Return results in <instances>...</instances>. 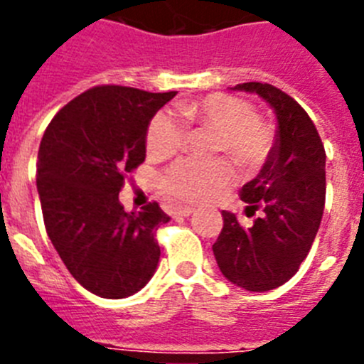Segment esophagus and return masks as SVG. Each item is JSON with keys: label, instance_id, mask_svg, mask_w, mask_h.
Instances as JSON below:
<instances>
[{"label": "esophagus", "instance_id": "esophagus-1", "mask_svg": "<svg viewBox=\"0 0 364 364\" xmlns=\"http://www.w3.org/2000/svg\"><path fill=\"white\" fill-rule=\"evenodd\" d=\"M193 213H195V210H193V208H188V205H186V208H176L175 210L176 217H189V215Z\"/></svg>", "mask_w": 364, "mask_h": 364}]
</instances>
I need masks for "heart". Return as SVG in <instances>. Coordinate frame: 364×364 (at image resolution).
Masks as SVG:
<instances>
[{"instance_id":"heart-1","label":"heart","mask_w":364,"mask_h":364,"mask_svg":"<svg viewBox=\"0 0 364 364\" xmlns=\"http://www.w3.org/2000/svg\"><path fill=\"white\" fill-rule=\"evenodd\" d=\"M178 112L188 124L215 131V151L226 153L242 169L264 166L275 149V129L257 118L255 107L242 98L215 92L180 104ZM182 138L184 129L171 112H156L147 125V154L154 160L169 159L180 149ZM230 180L231 167L224 160H180L160 176V186L176 200L205 202L226 188Z\"/></svg>"}]
</instances>
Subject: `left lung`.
Instances as JSON below:
<instances>
[{"label":"left lung","instance_id":"8db88e82","mask_svg":"<svg viewBox=\"0 0 364 364\" xmlns=\"http://www.w3.org/2000/svg\"><path fill=\"white\" fill-rule=\"evenodd\" d=\"M233 91L255 92L277 117L275 149L259 175L240 189L250 228L222 211L224 226L213 253L222 275L247 291L275 290L306 259L321 226L326 195V153L308 112L269 83L247 82Z\"/></svg>","mask_w":364,"mask_h":364}]
</instances>
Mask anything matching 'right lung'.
<instances>
[{"label":"right lung","instance_id":"1","mask_svg":"<svg viewBox=\"0 0 364 364\" xmlns=\"http://www.w3.org/2000/svg\"><path fill=\"white\" fill-rule=\"evenodd\" d=\"M176 91L100 85L56 112L38 151L45 230L76 281L104 299L140 291L159 266L154 233L169 217L151 202L124 211V178L146 160L151 118Z\"/></svg>","mask_w":364,"mask_h":364}]
</instances>
